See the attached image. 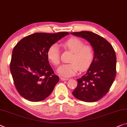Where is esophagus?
<instances>
[{
  "mask_svg": "<svg viewBox=\"0 0 127 127\" xmlns=\"http://www.w3.org/2000/svg\"><path fill=\"white\" fill-rule=\"evenodd\" d=\"M60 79H61V80H62V81H67L68 80V78H64V77H61Z\"/></svg>",
  "mask_w": 127,
  "mask_h": 127,
  "instance_id": "esophagus-1",
  "label": "esophagus"
}]
</instances>
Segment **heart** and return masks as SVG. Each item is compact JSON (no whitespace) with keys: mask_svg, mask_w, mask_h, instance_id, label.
I'll return each instance as SVG.
<instances>
[{"mask_svg":"<svg viewBox=\"0 0 127 127\" xmlns=\"http://www.w3.org/2000/svg\"><path fill=\"white\" fill-rule=\"evenodd\" d=\"M65 48L68 49L73 55L70 60V64H64L58 68L57 72L60 76L70 77L74 76L78 71L88 69L92 63L94 58L93 48L85 45L84 42L77 38H71L62 43ZM47 57L55 66L60 64V51L58 45L53 44L49 47L47 52Z\"/></svg>","mask_w":127,"mask_h":127,"instance_id":"heart-1","label":"heart"}]
</instances>
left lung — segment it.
<instances>
[{"mask_svg":"<svg viewBox=\"0 0 127 127\" xmlns=\"http://www.w3.org/2000/svg\"><path fill=\"white\" fill-rule=\"evenodd\" d=\"M89 42L94 58L89 69L81 78L72 93L82 101L92 102L102 98L111 87L116 74V56L112 46L95 33L83 31L71 32Z\"/></svg>","mask_w":127,"mask_h":127,"instance_id":"obj_1","label":"left lung"}]
</instances>
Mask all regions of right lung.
I'll return each instance as SVG.
<instances>
[{"label":"right lung","mask_w":127,"mask_h":127,"mask_svg":"<svg viewBox=\"0 0 127 127\" xmlns=\"http://www.w3.org/2000/svg\"><path fill=\"white\" fill-rule=\"evenodd\" d=\"M68 34L34 33L23 38L14 47L10 71L15 86L23 98L38 102L50 95L60 78L49 64L47 50Z\"/></svg>","instance_id":"add662e5"}]
</instances>
